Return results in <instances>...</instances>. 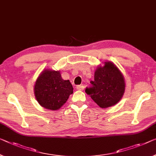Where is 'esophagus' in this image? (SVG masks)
<instances>
[{
    "label": "esophagus",
    "instance_id": "obj_1",
    "mask_svg": "<svg viewBox=\"0 0 156 156\" xmlns=\"http://www.w3.org/2000/svg\"><path fill=\"white\" fill-rule=\"evenodd\" d=\"M76 89L79 90H83L84 89V86H81V85H78L76 86Z\"/></svg>",
    "mask_w": 156,
    "mask_h": 156
}]
</instances>
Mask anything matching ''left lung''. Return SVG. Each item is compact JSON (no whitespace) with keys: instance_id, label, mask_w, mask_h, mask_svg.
I'll return each instance as SVG.
<instances>
[{"instance_id":"1","label":"left lung","mask_w":156,"mask_h":156,"mask_svg":"<svg viewBox=\"0 0 156 156\" xmlns=\"http://www.w3.org/2000/svg\"><path fill=\"white\" fill-rule=\"evenodd\" d=\"M94 74L92 86L86 88V93L101 108L114 106L123 97L126 89L125 79L116 66L111 61L104 62Z\"/></svg>"}]
</instances>
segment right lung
Masks as SVG:
<instances>
[{"label":"right lung","instance_id":"add662e5","mask_svg":"<svg viewBox=\"0 0 156 156\" xmlns=\"http://www.w3.org/2000/svg\"><path fill=\"white\" fill-rule=\"evenodd\" d=\"M73 93L69 80L61 77L60 71L45 69L38 76L34 86L35 99L45 109L58 110Z\"/></svg>","mask_w":156,"mask_h":156}]
</instances>
